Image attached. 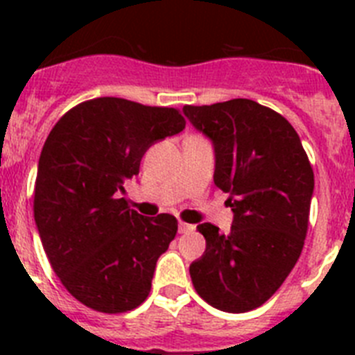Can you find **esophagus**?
Wrapping results in <instances>:
<instances>
[{"label": "esophagus", "instance_id": "34e87169", "mask_svg": "<svg viewBox=\"0 0 355 355\" xmlns=\"http://www.w3.org/2000/svg\"><path fill=\"white\" fill-rule=\"evenodd\" d=\"M193 229H196V225L187 224V222H180V233H190Z\"/></svg>", "mask_w": 355, "mask_h": 355}]
</instances>
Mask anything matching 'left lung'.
<instances>
[{
	"mask_svg": "<svg viewBox=\"0 0 355 355\" xmlns=\"http://www.w3.org/2000/svg\"><path fill=\"white\" fill-rule=\"evenodd\" d=\"M215 147L213 181L234 213L227 234L209 222L202 258L190 265L197 293L227 313L256 309L281 288L309 224L315 174L299 135L272 108L250 99L183 108Z\"/></svg>",
	"mask_w": 355,
	"mask_h": 355,
	"instance_id": "8db88e82",
	"label": "left lung"
}]
</instances>
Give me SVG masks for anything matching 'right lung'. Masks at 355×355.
<instances>
[{"mask_svg":"<svg viewBox=\"0 0 355 355\" xmlns=\"http://www.w3.org/2000/svg\"><path fill=\"white\" fill-rule=\"evenodd\" d=\"M178 108L96 97L71 108L49 133L37 168L33 215L65 290L119 315L149 297L156 261L178 233L168 213L142 216L121 197L146 150L183 131Z\"/></svg>","mask_w":355,"mask_h":355,"instance_id":"obj_1","label":"right lung"}]
</instances>
